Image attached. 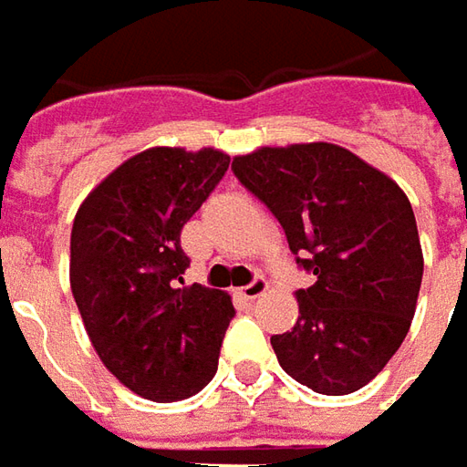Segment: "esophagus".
Masks as SVG:
<instances>
[{
  "label": "esophagus",
  "mask_w": 467,
  "mask_h": 467,
  "mask_svg": "<svg viewBox=\"0 0 467 467\" xmlns=\"http://www.w3.org/2000/svg\"><path fill=\"white\" fill-rule=\"evenodd\" d=\"M267 290H270V283H267L265 277H256V280H252V283L241 287V296H244L246 300H256V298H262Z\"/></svg>",
  "instance_id": "1"
}]
</instances>
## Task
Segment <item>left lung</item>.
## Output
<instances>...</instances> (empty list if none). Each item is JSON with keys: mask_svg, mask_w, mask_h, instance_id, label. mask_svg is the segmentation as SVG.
<instances>
[{"mask_svg": "<svg viewBox=\"0 0 467 467\" xmlns=\"http://www.w3.org/2000/svg\"><path fill=\"white\" fill-rule=\"evenodd\" d=\"M231 169L316 277L296 293V327L270 339L280 368L324 396L368 386L406 339L424 275L406 192L324 140L262 146L234 156Z\"/></svg>", "mask_w": 467, "mask_h": 467, "instance_id": "obj_1", "label": "left lung"}]
</instances>
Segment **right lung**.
Returning a JSON list of instances; mask_svg holds the SVG:
<instances>
[{"mask_svg":"<svg viewBox=\"0 0 467 467\" xmlns=\"http://www.w3.org/2000/svg\"><path fill=\"white\" fill-rule=\"evenodd\" d=\"M231 156L153 146L97 184L71 228L68 280L95 352L125 388L156 403L200 393L234 318L223 290L184 285V223Z\"/></svg>","mask_w":467,"mask_h":467,"instance_id":"right-lung-1","label":"right lung"}]
</instances>
